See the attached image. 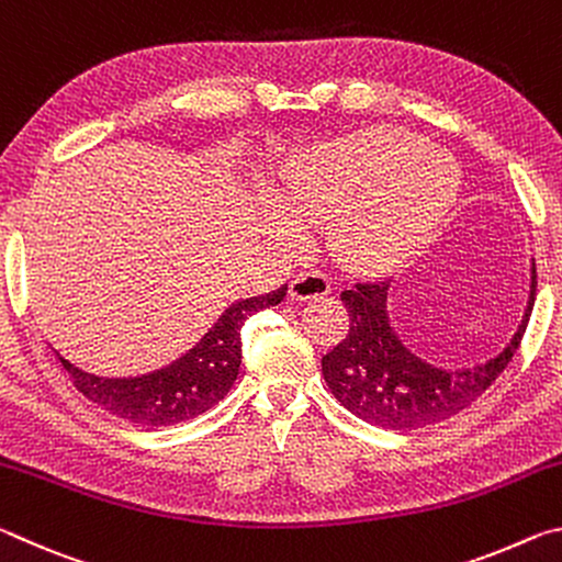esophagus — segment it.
Returning <instances> with one entry per match:
<instances>
[{"mask_svg":"<svg viewBox=\"0 0 562 562\" xmlns=\"http://www.w3.org/2000/svg\"><path fill=\"white\" fill-rule=\"evenodd\" d=\"M325 294H329V280L319 272H300L290 282V300L294 302L322 300Z\"/></svg>","mask_w":562,"mask_h":562,"instance_id":"1","label":"esophagus"}]
</instances>
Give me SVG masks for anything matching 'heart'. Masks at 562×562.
I'll use <instances>...</instances> for the list:
<instances>
[{
	"instance_id": "1",
	"label": "heart",
	"mask_w": 562,
	"mask_h": 562,
	"mask_svg": "<svg viewBox=\"0 0 562 562\" xmlns=\"http://www.w3.org/2000/svg\"><path fill=\"white\" fill-rule=\"evenodd\" d=\"M459 193L453 156L404 128H369L294 154L274 183L268 231L302 247L304 225L329 223L331 252L347 268L392 272L439 237Z\"/></svg>"
}]
</instances>
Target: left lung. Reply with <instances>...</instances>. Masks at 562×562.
Masks as SVG:
<instances>
[{"label": "left lung", "mask_w": 562, "mask_h": 562, "mask_svg": "<svg viewBox=\"0 0 562 562\" xmlns=\"http://www.w3.org/2000/svg\"><path fill=\"white\" fill-rule=\"evenodd\" d=\"M389 284L392 280L359 282L341 292L349 331L322 357V374L337 402L361 422L392 431L422 429L471 406L508 367L536 302V262L528 310L510 345L486 364L465 369L434 367L398 339L386 312Z\"/></svg>", "instance_id": "8db88e82"}]
</instances>
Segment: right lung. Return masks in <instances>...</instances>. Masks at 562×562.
Returning <instances> with one entry per match:
<instances>
[{
  "label": "right lung",
  "mask_w": 562,
  "mask_h": 562,
  "mask_svg": "<svg viewBox=\"0 0 562 562\" xmlns=\"http://www.w3.org/2000/svg\"><path fill=\"white\" fill-rule=\"evenodd\" d=\"M288 294V284L262 297L240 300L227 307L203 339L183 357L158 372L128 379H109L83 372L56 355L74 386L106 408L109 414L138 426H173L205 414L231 392L240 372V329L245 319L265 307H274Z\"/></svg>",
  "instance_id": "add662e5"
}]
</instances>
